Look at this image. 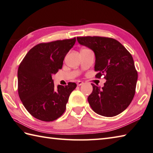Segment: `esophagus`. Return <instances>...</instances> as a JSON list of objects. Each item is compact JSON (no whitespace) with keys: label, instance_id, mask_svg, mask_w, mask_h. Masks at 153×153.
I'll list each match as a JSON object with an SVG mask.
<instances>
[{"label":"esophagus","instance_id":"34e87169","mask_svg":"<svg viewBox=\"0 0 153 153\" xmlns=\"http://www.w3.org/2000/svg\"><path fill=\"white\" fill-rule=\"evenodd\" d=\"M83 83H83V82H82V81H77V85H78V86H80V85H83Z\"/></svg>","mask_w":153,"mask_h":153}]
</instances>
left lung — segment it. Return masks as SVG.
Instances as JSON below:
<instances>
[{"instance_id":"8db88e82","label":"left lung","mask_w":153,"mask_h":153,"mask_svg":"<svg viewBox=\"0 0 153 153\" xmlns=\"http://www.w3.org/2000/svg\"><path fill=\"white\" fill-rule=\"evenodd\" d=\"M77 42L94 51L96 78L104 76L102 89L92 83L88 98L91 109L105 117L119 115L127 108L135 94L138 74L133 58L123 45L113 38L77 37Z\"/></svg>"}]
</instances>
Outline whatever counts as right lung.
Returning a JSON list of instances; mask_svg holds the SVG:
<instances>
[{"label":"right lung","instance_id":"right-lung-1","mask_svg":"<svg viewBox=\"0 0 153 153\" xmlns=\"http://www.w3.org/2000/svg\"><path fill=\"white\" fill-rule=\"evenodd\" d=\"M76 39H66L33 47L26 53L18 70V91L21 101L34 117L53 121L64 113L71 93L76 83L58 85L55 89L53 74L62 69L68 52Z\"/></svg>","mask_w":153,"mask_h":153}]
</instances>
